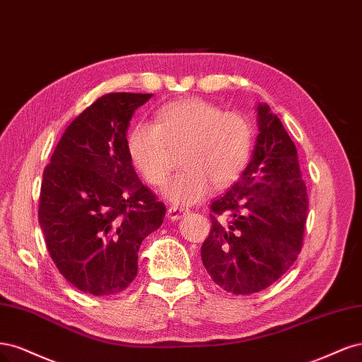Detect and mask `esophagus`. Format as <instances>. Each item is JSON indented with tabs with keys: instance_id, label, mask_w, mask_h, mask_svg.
Instances as JSON below:
<instances>
[{
	"instance_id": "esophagus-1",
	"label": "esophagus",
	"mask_w": 362,
	"mask_h": 362,
	"mask_svg": "<svg viewBox=\"0 0 362 362\" xmlns=\"http://www.w3.org/2000/svg\"><path fill=\"white\" fill-rule=\"evenodd\" d=\"M186 214H188V209H183V207H179V206H171L168 209V218L171 221H177L182 216H185Z\"/></svg>"
}]
</instances>
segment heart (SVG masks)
<instances>
[{
	"label": "heart",
	"mask_w": 362,
	"mask_h": 362,
	"mask_svg": "<svg viewBox=\"0 0 362 362\" xmlns=\"http://www.w3.org/2000/svg\"><path fill=\"white\" fill-rule=\"evenodd\" d=\"M252 147L254 127L247 115L202 98L162 105L155 124L139 122L126 138L131 164L153 186L165 183L171 150L180 148L183 170L167 183L164 194L182 204L200 200L211 183L221 189L235 182L248 165Z\"/></svg>",
	"instance_id": "obj_1"
}]
</instances>
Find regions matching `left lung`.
I'll use <instances>...</instances> for the list:
<instances>
[{"instance_id": "8db88e82", "label": "left lung", "mask_w": 362, "mask_h": 362, "mask_svg": "<svg viewBox=\"0 0 362 362\" xmlns=\"http://www.w3.org/2000/svg\"><path fill=\"white\" fill-rule=\"evenodd\" d=\"M252 159L211 204L212 227L202 260L212 281L233 295L272 286L304 245L308 192L296 146L266 103L259 105Z\"/></svg>"}]
</instances>
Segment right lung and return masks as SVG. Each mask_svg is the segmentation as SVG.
<instances>
[{"label":"right lung","mask_w":362,"mask_h":362,"mask_svg":"<svg viewBox=\"0 0 362 362\" xmlns=\"http://www.w3.org/2000/svg\"><path fill=\"white\" fill-rule=\"evenodd\" d=\"M148 93H108L67 126L43 171L39 224L58 272L93 296L117 295L138 274L141 242L165 204L138 179L126 150Z\"/></svg>","instance_id":"1"}]
</instances>
